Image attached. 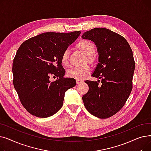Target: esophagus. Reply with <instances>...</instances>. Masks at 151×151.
Listing matches in <instances>:
<instances>
[{
  "mask_svg": "<svg viewBox=\"0 0 151 151\" xmlns=\"http://www.w3.org/2000/svg\"><path fill=\"white\" fill-rule=\"evenodd\" d=\"M83 83V81L82 80H76V83L77 84H80L81 83Z\"/></svg>",
  "mask_w": 151,
  "mask_h": 151,
  "instance_id": "1",
  "label": "esophagus"
}]
</instances>
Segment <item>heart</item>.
I'll return each mask as SVG.
<instances>
[{"mask_svg":"<svg viewBox=\"0 0 151 151\" xmlns=\"http://www.w3.org/2000/svg\"><path fill=\"white\" fill-rule=\"evenodd\" d=\"M77 47L81 50L86 55V59L89 61H91L93 59L92 54L95 51V46L93 44L89 41L84 40L81 41L77 45ZM69 51H63L61 56V62L64 65H67L68 63ZM91 71V68L88 65H84L80 67H74L69 69L67 71V75L71 78L76 80H83L86 77Z\"/></svg>","mask_w":151,"mask_h":151,"instance_id":"b5f03b06","label":"heart"}]
</instances>
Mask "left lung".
I'll return each instance as SVG.
<instances>
[{
	"instance_id": "obj_1",
	"label": "left lung",
	"mask_w": 151,
	"mask_h": 151,
	"mask_svg": "<svg viewBox=\"0 0 151 151\" xmlns=\"http://www.w3.org/2000/svg\"><path fill=\"white\" fill-rule=\"evenodd\" d=\"M96 44L99 63L92 76L101 79L87 80L89 91L83 96L86 109L100 119L116 114L124 106L132 90L135 63L131 47L121 35L106 28H94L82 35Z\"/></svg>"
}]
</instances>
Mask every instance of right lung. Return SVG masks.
Listing matches in <instances>:
<instances>
[{"instance_id": "obj_1", "label": "right lung", "mask_w": 151, "mask_h": 151, "mask_svg": "<svg viewBox=\"0 0 151 151\" xmlns=\"http://www.w3.org/2000/svg\"><path fill=\"white\" fill-rule=\"evenodd\" d=\"M80 34L45 32L19 46L13 62V85L30 114L42 118L54 115L63 105L65 92L75 86L74 78H63L61 56ZM51 76L57 80L51 82Z\"/></svg>"}]
</instances>
